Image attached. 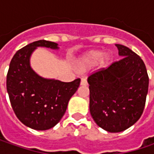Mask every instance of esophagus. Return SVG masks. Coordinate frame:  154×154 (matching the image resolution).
<instances>
[{"instance_id":"1","label":"esophagus","mask_w":154,"mask_h":154,"mask_svg":"<svg viewBox=\"0 0 154 154\" xmlns=\"http://www.w3.org/2000/svg\"><path fill=\"white\" fill-rule=\"evenodd\" d=\"M80 85L81 86H87V81L86 79H81L80 80Z\"/></svg>"}]
</instances>
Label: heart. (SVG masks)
I'll return each mask as SVG.
<instances>
[{
	"instance_id": "heart-1",
	"label": "heart",
	"mask_w": 154,
	"mask_h": 154,
	"mask_svg": "<svg viewBox=\"0 0 154 154\" xmlns=\"http://www.w3.org/2000/svg\"><path fill=\"white\" fill-rule=\"evenodd\" d=\"M101 62L103 66L109 65L111 61V57L109 56H104L103 51H92L86 53L85 55L80 57L77 62V68L80 71H85L87 69L93 68L97 66L98 63Z\"/></svg>"
}]
</instances>
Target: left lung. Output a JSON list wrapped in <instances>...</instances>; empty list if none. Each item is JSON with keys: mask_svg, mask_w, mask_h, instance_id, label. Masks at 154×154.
<instances>
[{"mask_svg": "<svg viewBox=\"0 0 154 154\" xmlns=\"http://www.w3.org/2000/svg\"><path fill=\"white\" fill-rule=\"evenodd\" d=\"M116 46L121 60L87 79L90 113L98 126L110 133L122 132L139 120L149 84L142 59L124 45Z\"/></svg>", "mask_w": 154, "mask_h": 154, "instance_id": "1", "label": "left lung"}]
</instances>
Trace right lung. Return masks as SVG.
I'll return each mask as SVG.
<instances>
[{
	"instance_id": "1",
	"label": "right lung",
	"mask_w": 154,
	"mask_h": 154,
	"mask_svg": "<svg viewBox=\"0 0 154 154\" xmlns=\"http://www.w3.org/2000/svg\"><path fill=\"white\" fill-rule=\"evenodd\" d=\"M38 47L59 49L56 43L38 40L17 51L9 65L7 91L15 115L23 124L35 130H47L62 119L80 79L62 82L39 76L30 65Z\"/></svg>"
}]
</instances>
